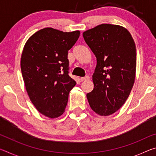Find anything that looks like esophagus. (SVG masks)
Instances as JSON below:
<instances>
[{
    "label": "esophagus",
    "mask_w": 156,
    "mask_h": 156,
    "mask_svg": "<svg viewBox=\"0 0 156 156\" xmlns=\"http://www.w3.org/2000/svg\"><path fill=\"white\" fill-rule=\"evenodd\" d=\"M89 76H85V77H83V78H80V80L81 81H84V80H89Z\"/></svg>",
    "instance_id": "esophagus-1"
}]
</instances>
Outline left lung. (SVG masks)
Here are the masks:
<instances>
[{
  "instance_id": "obj_1",
  "label": "left lung",
  "mask_w": 156,
  "mask_h": 156,
  "mask_svg": "<svg viewBox=\"0 0 156 156\" xmlns=\"http://www.w3.org/2000/svg\"><path fill=\"white\" fill-rule=\"evenodd\" d=\"M83 36L97 60L94 88L87 94L89 104L100 115H109L125 104L133 86L135 43L126 29L115 25H98Z\"/></svg>"
}]
</instances>
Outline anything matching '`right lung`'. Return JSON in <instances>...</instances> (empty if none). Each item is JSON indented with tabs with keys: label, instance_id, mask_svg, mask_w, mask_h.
I'll return each mask as SVG.
<instances>
[{
	"label": "right lung",
	"instance_id": "1",
	"mask_svg": "<svg viewBox=\"0 0 156 156\" xmlns=\"http://www.w3.org/2000/svg\"><path fill=\"white\" fill-rule=\"evenodd\" d=\"M80 31H63L47 27L33 34L26 43L20 60L25 85L39 112L54 118L61 115L76 81L69 76L68 51Z\"/></svg>",
	"mask_w": 156,
	"mask_h": 156
}]
</instances>
